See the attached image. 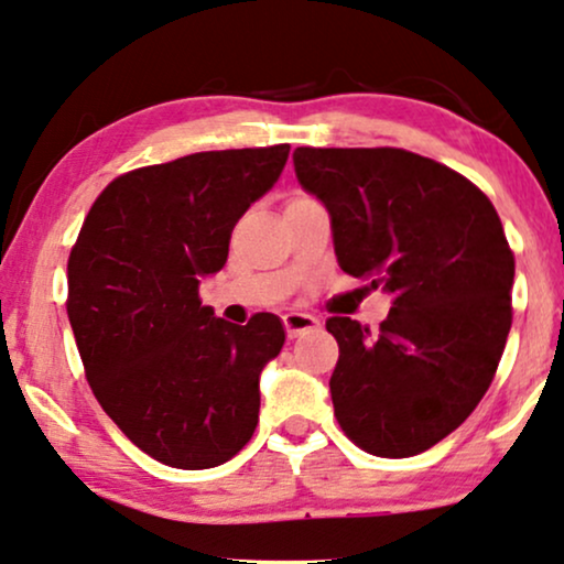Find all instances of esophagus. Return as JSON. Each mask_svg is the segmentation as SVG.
Segmentation results:
<instances>
[{"label": "esophagus", "mask_w": 564, "mask_h": 564, "mask_svg": "<svg viewBox=\"0 0 564 564\" xmlns=\"http://www.w3.org/2000/svg\"><path fill=\"white\" fill-rule=\"evenodd\" d=\"M283 325H286L289 338L304 336L310 334V330L321 328V323H317L312 315H304V312H286V315H283Z\"/></svg>", "instance_id": "34e87169"}]
</instances>
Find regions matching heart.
<instances>
[{"instance_id": "heart-1", "label": "heart", "mask_w": 564, "mask_h": 564, "mask_svg": "<svg viewBox=\"0 0 564 564\" xmlns=\"http://www.w3.org/2000/svg\"><path fill=\"white\" fill-rule=\"evenodd\" d=\"M296 199H300V196H296Z\"/></svg>"}]
</instances>
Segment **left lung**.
Returning a JSON list of instances; mask_svg holds the SVG:
<instances>
[{"mask_svg": "<svg viewBox=\"0 0 564 564\" xmlns=\"http://www.w3.org/2000/svg\"><path fill=\"white\" fill-rule=\"evenodd\" d=\"M294 171L328 209L338 268L391 296L376 334L351 317L325 323L338 425L378 457L431 449L484 399L510 334L514 257L497 209L404 149L300 147Z\"/></svg>", "mask_w": 564, "mask_h": 564, "instance_id": "left-lung-1", "label": "left lung"}]
</instances>
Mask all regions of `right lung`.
I'll list each match as a JSON object with an SVG mask.
<instances>
[{
  "mask_svg": "<svg viewBox=\"0 0 564 564\" xmlns=\"http://www.w3.org/2000/svg\"><path fill=\"white\" fill-rule=\"evenodd\" d=\"M289 144L196 152L115 178L67 260V317L88 386L128 438L162 465L207 470L252 438L260 376L286 330L199 302L228 260L239 217L281 178Z\"/></svg>",
  "mask_w": 564,
  "mask_h": 564,
  "instance_id": "obj_1",
  "label": "right lung"
}]
</instances>
